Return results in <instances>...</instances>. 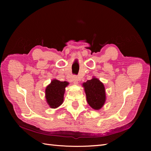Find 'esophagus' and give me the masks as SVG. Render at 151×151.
<instances>
[{"label": "esophagus", "mask_w": 151, "mask_h": 151, "mask_svg": "<svg viewBox=\"0 0 151 151\" xmlns=\"http://www.w3.org/2000/svg\"><path fill=\"white\" fill-rule=\"evenodd\" d=\"M73 81H74V83L75 84H78V81H79V77H76V76H74L73 77Z\"/></svg>", "instance_id": "1"}]
</instances>
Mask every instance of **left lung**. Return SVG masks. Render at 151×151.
Returning a JSON list of instances; mask_svg holds the SVG:
<instances>
[{
  "label": "left lung",
  "instance_id": "left-lung-1",
  "mask_svg": "<svg viewBox=\"0 0 151 151\" xmlns=\"http://www.w3.org/2000/svg\"><path fill=\"white\" fill-rule=\"evenodd\" d=\"M86 95L87 101L94 109H99L106 100L104 85L98 79L93 78L87 81L83 84Z\"/></svg>",
  "mask_w": 151,
  "mask_h": 151
}]
</instances>
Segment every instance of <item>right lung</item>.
Instances as JSON below:
<instances>
[{
	"instance_id": "right-lung-1",
	"label": "right lung",
	"mask_w": 151,
	"mask_h": 151,
	"mask_svg": "<svg viewBox=\"0 0 151 151\" xmlns=\"http://www.w3.org/2000/svg\"><path fill=\"white\" fill-rule=\"evenodd\" d=\"M68 84L67 81L61 82L56 79L53 80L46 88L45 95L50 107L56 108L62 104L65 87Z\"/></svg>"
}]
</instances>
